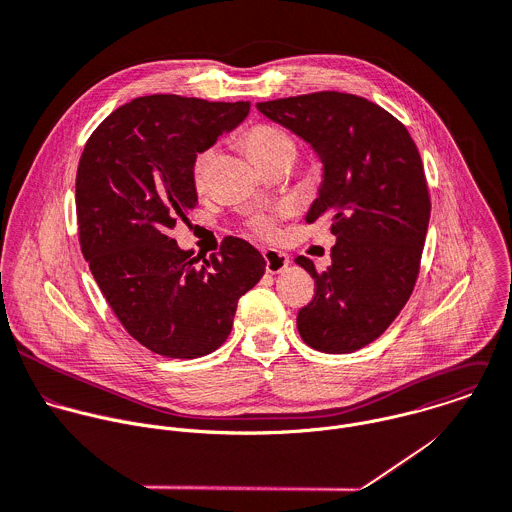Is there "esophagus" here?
<instances>
[{"instance_id":"obj_1","label":"esophagus","mask_w":512,"mask_h":512,"mask_svg":"<svg viewBox=\"0 0 512 512\" xmlns=\"http://www.w3.org/2000/svg\"><path fill=\"white\" fill-rule=\"evenodd\" d=\"M263 257H265V269L267 273H281L287 265H289V257L277 249H265L263 251Z\"/></svg>"}]
</instances>
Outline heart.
I'll return each instance as SVG.
<instances>
[{
  "mask_svg": "<svg viewBox=\"0 0 512 512\" xmlns=\"http://www.w3.org/2000/svg\"><path fill=\"white\" fill-rule=\"evenodd\" d=\"M243 145L259 165H263V163H267V161H271L279 155H285V153L295 155L293 137L285 129H281L279 125H273V123H255V125H251L243 135ZM211 159H213V147H207V149H203L201 153L195 155L193 165H191V177H193L197 187L205 185ZM249 227L259 237L273 239L277 235V217L271 215V213L257 215L249 221Z\"/></svg>",
  "mask_w": 512,
  "mask_h": 512,
  "instance_id": "heart-1",
  "label": "heart"
}]
</instances>
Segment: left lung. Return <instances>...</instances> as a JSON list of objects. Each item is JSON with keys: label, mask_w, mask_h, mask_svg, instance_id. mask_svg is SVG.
Listing matches in <instances>:
<instances>
[{"label": "left lung", "mask_w": 512, "mask_h": 512, "mask_svg": "<svg viewBox=\"0 0 512 512\" xmlns=\"http://www.w3.org/2000/svg\"><path fill=\"white\" fill-rule=\"evenodd\" d=\"M269 119L309 141L325 165L307 223L331 221V267L297 263L315 279L297 313L303 341L323 353H353L407 305L421 271L431 195L407 127L381 105L341 91L257 103Z\"/></svg>", "instance_id": "obj_1"}]
</instances>
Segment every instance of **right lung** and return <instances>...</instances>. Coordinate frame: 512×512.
Here are the masks:
<instances>
[{
    "mask_svg": "<svg viewBox=\"0 0 512 512\" xmlns=\"http://www.w3.org/2000/svg\"><path fill=\"white\" fill-rule=\"evenodd\" d=\"M249 101L181 95L137 97L89 135L75 177L79 245L123 329L171 359L213 353L231 333L239 299L265 273L245 239L219 255L181 251L167 233L197 205L191 165L223 131L239 125Z\"/></svg>",
    "mask_w": 512,
    "mask_h": 512,
    "instance_id": "1",
    "label": "right lung"
}]
</instances>
